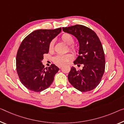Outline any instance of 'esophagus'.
Masks as SVG:
<instances>
[{"label": "esophagus", "mask_w": 124, "mask_h": 124, "mask_svg": "<svg viewBox=\"0 0 124 124\" xmlns=\"http://www.w3.org/2000/svg\"><path fill=\"white\" fill-rule=\"evenodd\" d=\"M62 67V66H58V68L59 69H60Z\"/></svg>", "instance_id": "obj_1"}]
</instances>
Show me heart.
<instances>
[{
    "mask_svg": "<svg viewBox=\"0 0 124 124\" xmlns=\"http://www.w3.org/2000/svg\"><path fill=\"white\" fill-rule=\"evenodd\" d=\"M60 39L62 42L69 45V50L75 54H78L79 52V48L77 45L73 44L74 43V39L71 34L64 33L61 36ZM48 49L49 52L53 53L54 50V40H52L49 44ZM73 59V55L71 54L65 55H57L53 58V61L57 65L62 66L67 64L69 61Z\"/></svg>",
    "mask_w": 124,
    "mask_h": 124,
    "instance_id": "1",
    "label": "heart"
}]
</instances>
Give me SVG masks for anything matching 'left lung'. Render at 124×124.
I'll list each match as a JSON object with an SVG mask.
<instances>
[{
  "label": "left lung",
  "instance_id": "8db88e82",
  "mask_svg": "<svg viewBox=\"0 0 124 124\" xmlns=\"http://www.w3.org/2000/svg\"><path fill=\"white\" fill-rule=\"evenodd\" d=\"M66 33L77 38L79 43V55L74 62L78 66L83 64L82 70L72 67L68 74L69 81L77 90L87 92L99 84L105 68L103 47L96 34L82 25L62 28Z\"/></svg>",
  "mask_w": 124,
  "mask_h": 124
}]
</instances>
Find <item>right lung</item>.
<instances>
[{
  "mask_svg": "<svg viewBox=\"0 0 124 124\" xmlns=\"http://www.w3.org/2000/svg\"><path fill=\"white\" fill-rule=\"evenodd\" d=\"M62 28L35 30L24 38L16 57V68L20 81L29 90L40 92L48 88L59 70L54 64L44 68L41 60L49 53V44Z\"/></svg>",
  "mask_w": 124,
  "mask_h": 124,
  "instance_id": "add662e5",
  "label": "right lung"
}]
</instances>
